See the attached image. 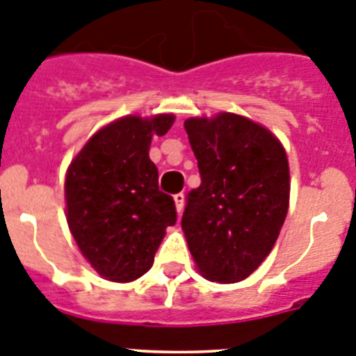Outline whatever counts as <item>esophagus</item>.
Returning a JSON list of instances; mask_svg holds the SVG:
<instances>
[{
  "mask_svg": "<svg viewBox=\"0 0 356 356\" xmlns=\"http://www.w3.org/2000/svg\"><path fill=\"white\" fill-rule=\"evenodd\" d=\"M174 202H175V209H177V213L181 214L182 207H184V195H182V193L174 195Z\"/></svg>",
  "mask_w": 356,
  "mask_h": 356,
  "instance_id": "esophagus-1",
  "label": "esophagus"
}]
</instances>
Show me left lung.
Here are the masks:
<instances>
[{"label": "left lung", "mask_w": 356, "mask_h": 356, "mask_svg": "<svg viewBox=\"0 0 356 356\" xmlns=\"http://www.w3.org/2000/svg\"><path fill=\"white\" fill-rule=\"evenodd\" d=\"M200 186L181 227L207 280H245L268 257L289 207V163L271 131L234 113L184 122Z\"/></svg>", "instance_id": "left-lung-1"}]
</instances>
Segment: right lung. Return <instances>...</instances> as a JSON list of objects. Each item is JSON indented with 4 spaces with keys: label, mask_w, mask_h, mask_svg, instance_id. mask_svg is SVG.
Segmentation results:
<instances>
[{
    "label": "right lung",
    "mask_w": 356,
    "mask_h": 356,
    "mask_svg": "<svg viewBox=\"0 0 356 356\" xmlns=\"http://www.w3.org/2000/svg\"><path fill=\"white\" fill-rule=\"evenodd\" d=\"M172 113L122 117L85 143L65 177L67 223L83 257L101 277L133 282L150 270L177 222L174 198L159 191L149 158L152 136L174 124Z\"/></svg>",
    "instance_id": "1"
}]
</instances>
